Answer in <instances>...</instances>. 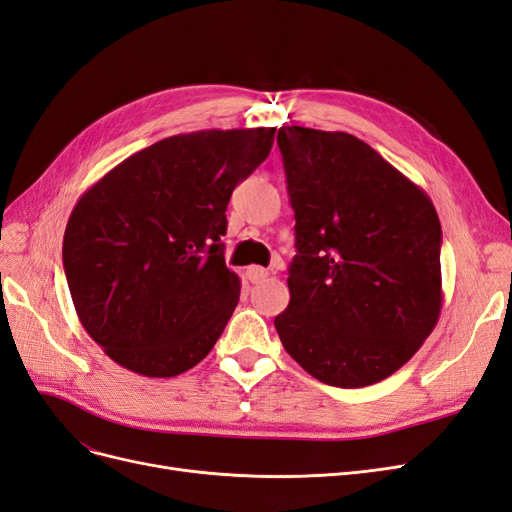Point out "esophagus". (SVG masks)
<instances>
[{"label": "esophagus", "mask_w": 512, "mask_h": 512, "mask_svg": "<svg viewBox=\"0 0 512 512\" xmlns=\"http://www.w3.org/2000/svg\"><path fill=\"white\" fill-rule=\"evenodd\" d=\"M245 277H247V280H250L252 284H260V282H265V280H267V277H269V271H267V269H262V267H247Z\"/></svg>", "instance_id": "esophagus-1"}]
</instances>
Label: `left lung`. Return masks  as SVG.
<instances>
[{
    "label": "left lung",
    "instance_id": "1",
    "mask_svg": "<svg viewBox=\"0 0 512 512\" xmlns=\"http://www.w3.org/2000/svg\"><path fill=\"white\" fill-rule=\"evenodd\" d=\"M297 256L275 316L316 380L361 389L406 365L442 307V228L429 196L348 132H277Z\"/></svg>",
    "mask_w": 512,
    "mask_h": 512
}]
</instances>
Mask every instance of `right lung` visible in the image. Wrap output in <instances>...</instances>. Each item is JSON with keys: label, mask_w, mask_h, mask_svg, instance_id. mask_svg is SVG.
Here are the masks:
<instances>
[{"label": "right lung", "mask_w": 512, "mask_h": 512, "mask_svg": "<svg viewBox=\"0 0 512 512\" xmlns=\"http://www.w3.org/2000/svg\"><path fill=\"white\" fill-rule=\"evenodd\" d=\"M275 128L177 134L117 164L64 235L76 314L111 359L147 378L198 365L239 303L224 262L226 207L267 160Z\"/></svg>", "instance_id": "add662e5"}]
</instances>
